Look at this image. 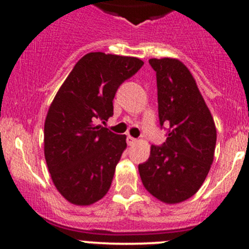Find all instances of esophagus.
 <instances>
[{
    "mask_svg": "<svg viewBox=\"0 0 249 249\" xmlns=\"http://www.w3.org/2000/svg\"><path fill=\"white\" fill-rule=\"evenodd\" d=\"M136 142H137L136 139H134V137H131V136H126V143L129 145H132L134 143H136Z\"/></svg>",
    "mask_w": 249,
    "mask_h": 249,
    "instance_id": "esophagus-1",
    "label": "esophagus"
}]
</instances>
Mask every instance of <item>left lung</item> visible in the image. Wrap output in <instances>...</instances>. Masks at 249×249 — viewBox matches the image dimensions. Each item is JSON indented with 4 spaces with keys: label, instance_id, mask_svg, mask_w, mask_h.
Returning a JSON list of instances; mask_svg holds the SVG:
<instances>
[{
    "label": "left lung",
    "instance_id": "1",
    "mask_svg": "<svg viewBox=\"0 0 249 249\" xmlns=\"http://www.w3.org/2000/svg\"><path fill=\"white\" fill-rule=\"evenodd\" d=\"M157 72L160 126H169L161 145L150 147L139 165L145 189L165 203L192 197L212 165L217 131L210 109L189 70L177 59H150Z\"/></svg>",
    "mask_w": 249,
    "mask_h": 249
}]
</instances>
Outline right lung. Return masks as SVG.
Segmentation results:
<instances>
[{"instance_id": "1", "label": "right lung", "mask_w": 249, "mask_h": 249, "mask_svg": "<svg viewBox=\"0 0 249 249\" xmlns=\"http://www.w3.org/2000/svg\"><path fill=\"white\" fill-rule=\"evenodd\" d=\"M142 66L137 57L89 53L55 95L44 123V157L67 201L91 205L109 190L126 136L97 123L112 117L118 88Z\"/></svg>"}]
</instances>
